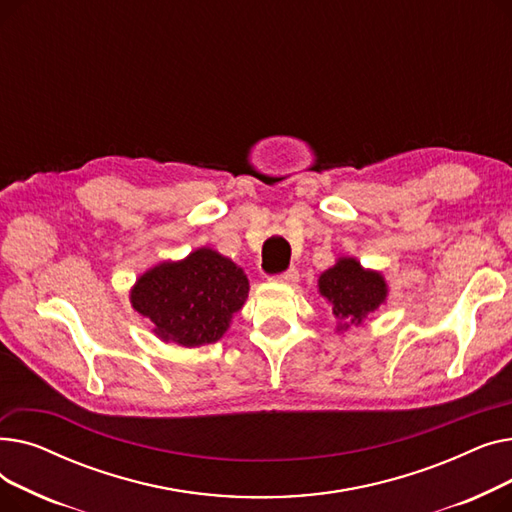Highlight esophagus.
<instances>
[{
	"instance_id": "1",
	"label": "esophagus",
	"mask_w": 512,
	"mask_h": 512,
	"mask_svg": "<svg viewBox=\"0 0 512 512\" xmlns=\"http://www.w3.org/2000/svg\"><path fill=\"white\" fill-rule=\"evenodd\" d=\"M274 280L282 282V284H294V282H299V270H297V267H288L286 272L274 276Z\"/></svg>"
}]
</instances>
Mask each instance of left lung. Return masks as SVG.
Here are the masks:
<instances>
[{"instance_id": "8db88e82", "label": "left lung", "mask_w": 512, "mask_h": 512, "mask_svg": "<svg viewBox=\"0 0 512 512\" xmlns=\"http://www.w3.org/2000/svg\"><path fill=\"white\" fill-rule=\"evenodd\" d=\"M319 292L328 299L338 319L361 324L367 313L384 303L386 284L378 272L363 270L355 259H340L319 276Z\"/></svg>"}]
</instances>
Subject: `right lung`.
<instances>
[{
	"label": "right lung",
	"mask_w": 512,
	"mask_h": 512,
	"mask_svg": "<svg viewBox=\"0 0 512 512\" xmlns=\"http://www.w3.org/2000/svg\"><path fill=\"white\" fill-rule=\"evenodd\" d=\"M249 280L228 257L199 249L176 263H161L132 288V307L149 317L155 334L180 346L220 340L245 305Z\"/></svg>",
	"instance_id": "add662e5"
}]
</instances>
